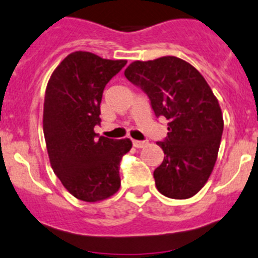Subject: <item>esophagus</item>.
Instances as JSON below:
<instances>
[{
	"label": "esophagus",
	"instance_id": "esophagus-1",
	"mask_svg": "<svg viewBox=\"0 0 258 258\" xmlns=\"http://www.w3.org/2000/svg\"><path fill=\"white\" fill-rule=\"evenodd\" d=\"M132 145H134V147L135 148H144L145 145H147V142H145V140H134V142H132Z\"/></svg>",
	"mask_w": 258,
	"mask_h": 258
}]
</instances>
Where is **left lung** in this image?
Returning a JSON list of instances; mask_svg holds the SVG:
<instances>
[{"label":"left lung","instance_id":"left-lung-1","mask_svg":"<svg viewBox=\"0 0 258 258\" xmlns=\"http://www.w3.org/2000/svg\"><path fill=\"white\" fill-rule=\"evenodd\" d=\"M124 76L149 97L157 118L167 119V136L157 144L165 157L153 172L160 194L183 200L208 182L223 132L222 111L207 80L178 57L132 62Z\"/></svg>","mask_w":258,"mask_h":258}]
</instances>
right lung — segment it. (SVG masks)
<instances>
[{
  "instance_id": "1",
  "label": "right lung",
  "mask_w": 258,
  "mask_h": 258,
  "mask_svg": "<svg viewBox=\"0 0 258 258\" xmlns=\"http://www.w3.org/2000/svg\"><path fill=\"white\" fill-rule=\"evenodd\" d=\"M126 63L74 51L58 64L46 86L42 128L51 169L82 201L105 200L120 187L119 163L131 149V140L98 136L95 126L101 122L105 86Z\"/></svg>"
}]
</instances>
